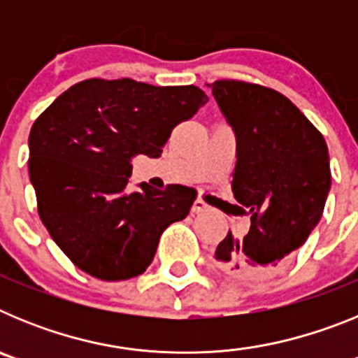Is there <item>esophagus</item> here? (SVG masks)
<instances>
[{
	"label": "esophagus",
	"instance_id": "34e87169",
	"mask_svg": "<svg viewBox=\"0 0 358 358\" xmlns=\"http://www.w3.org/2000/svg\"><path fill=\"white\" fill-rule=\"evenodd\" d=\"M192 211H194V213H202V211H210V206H208L202 199H197V201L194 202V206H192Z\"/></svg>",
	"mask_w": 358,
	"mask_h": 358
}]
</instances>
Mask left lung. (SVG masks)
<instances>
[{
	"label": "left lung",
	"instance_id": "8db88e82",
	"mask_svg": "<svg viewBox=\"0 0 358 358\" xmlns=\"http://www.w3.org/2000/svg\"><path fill=\"white\" fill-rule=\"evenodd\" d=\"M236 138L233 194L251 215L249 233L215 249L224 273L258 280L285 265L321 220L331 186L321 132L289 98L236 80L208 84Z\"/></svg>",
	"mask_w": 358,
	"mask_h": 358
}]
</instances>
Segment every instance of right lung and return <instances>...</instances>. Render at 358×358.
<instances>
[{
  "label": "right lung",
  "instance_id": "right-lung-1",
  "mask_svg": "<svg viewBox=\"0 0 358 358\" xmlns=\"http://www.w3.org/2000/svg\"><path fill=\"white\" fill-rule=\"evenodd\" d=\"M208 102L195 85L91 78L69 87L31 125L28 172L37 211L84 273L106 281L141 274L161 233L182 220L195 189L141 182L129 192L132 157H159L177 123Z\"/></svg>",
  "mask_w": 358,
  "mask_h": 358
}]
</instances>
